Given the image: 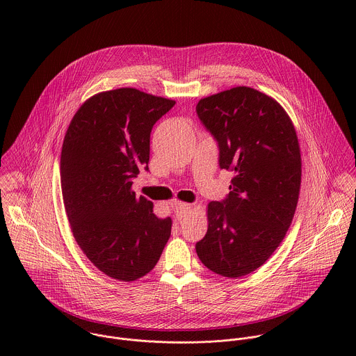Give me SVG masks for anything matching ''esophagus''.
Masks as SVG:
<instances>
[{
  "label": "esophagus",
  "mask_w": 356,
  "mask_h": 356,
  "mask_svg": "<svg viewBox=\"0 0 356 356\" xmlns=\"http://www.w3.org/2000/svg\"><path fill=\"white\" fill-rule=\"evenodd\" d=\"M173 210H175L176 220H181L193 210V204H187V202H176Z\"/></svg>",
  "instance_id": "esophagus-1"
}]
</instances>
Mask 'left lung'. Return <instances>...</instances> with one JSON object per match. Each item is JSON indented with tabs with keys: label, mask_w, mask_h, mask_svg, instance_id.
<instances>
[{
	"label": "left lung",
	"mask_w": 356,
	"mask_h": 356,
	"mask_svg": "<svg viewBox=\"0 0 356 356\" xmlns=\"http://www.w3.org/2000/svg\"><path fill=\"white\" fill-rule=\"evenodd\" d=\"M197 115L218 142L229 194L207 207L209 228L195 243L200 261L224 277L261 268L293 221L301 184L294 125L277 101L239 86L201 98Z\"/></svg>",
	"instance_id": "obj_1"
}]
</instances>
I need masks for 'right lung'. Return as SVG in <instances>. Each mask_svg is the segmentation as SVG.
Returning <instances> with one entry per match:
<instances>
[{"instance_id":"obj_1","label":"right lung","mask_w":356,"mask_h":356,"mask_svg":"<svg viewBox=\"0 0 356 356\" xmlns=\"http://www.w3.org/2000/svg\"><path fill=\"white\" fill-rule=\"evenodd\" d=\"M176 101L125 87L84 101L66 131L60 181L73 236L104 275L134 282L158 264L172 220L136 197L132 180L149 170L154 125Z\"/></svg>"}]
</instances>
